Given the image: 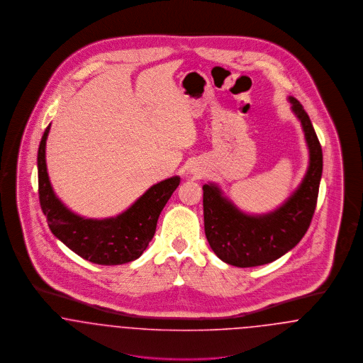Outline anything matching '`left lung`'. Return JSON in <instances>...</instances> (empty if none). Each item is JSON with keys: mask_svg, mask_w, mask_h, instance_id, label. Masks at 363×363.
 Segmentation results:
<instances>
[{"mask_svg": "<svg viewBox=\"0 0 363 363\" xmlns=\"http://www.w3.org/2000/svg\"><path fill=\"white\" fill-rule=\"evenodd\" d=\"M287 99L309 151V164L296 189L269 212L246 213L219 185L208 182L203 186L206 237L225 264L240 268L269 264L295 247L311 225L323 175V150L302 104L293 96Z\"/></svg>", "mask_w": 363, "mask_h": 363, "instance_id": "8db88e82", "label": "left lung"}]
</instances>
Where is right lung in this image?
<instances>
[{"mask_svg":"<svg viewBox=\"0 0 363 363\" xmlns=\"http://www.w3.org/2000/svg\"><path fill=\"white\" fill-rule=\"evenodd\" d=\"M50 125L38 150V185L39 203L52 234L94 264L121 265L138 259L154 238L159 215L181 178L174 175L152 185L117 216L92 219L77 215L58 199L48 174L46 140Z\"/></svg>","mask_w":363,"mask_h":363,"instance_id":"1","label":"right lung"}]
</instances>
